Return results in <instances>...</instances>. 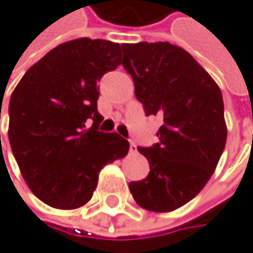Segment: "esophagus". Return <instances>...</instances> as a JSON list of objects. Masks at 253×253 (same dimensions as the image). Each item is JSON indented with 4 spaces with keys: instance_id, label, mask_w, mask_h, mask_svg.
Instances as JSON below:
<instances>
[{
    "instance_id": "34e87169",
    "label": "esophagus",
    "mask_w": 253,
    "mask_h": 253,
    "mask_svg": "<svg viewBox=\"0 0 253 253\" xmlns=\"http://www.w3.org/2000/svg\"><path fill=\"white\" fill-rule=\"evenodd\" d=\"M129 152H137V145L134 142H129Z\"/></svg>"
}]
</instances>
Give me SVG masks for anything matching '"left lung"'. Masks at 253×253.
I'll return each instance as SVG.
<instances>
[{"label":"left lung","instance_id":"left-lung-1","mask_svg":"<svg viewBox=\"0 0 253 253\" xmlns=\"http://www.w3.org/2000/svg\"><path fill=\"white\" fill-rule=\"evenodd\" d=\"M122 49L135 98L146 116L163 118L158 143L137 148L149 161V175L129 182V190L145 210L173 211L205 187L225 149L222 92L190 54L169 42L124 43Z\"/></svg>","mask_w":253,"mask_h":253}]
</instances>
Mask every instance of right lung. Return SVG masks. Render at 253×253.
Listing matches in <instances>:
<instances>
[{"mask_svg": "<svg viewBox=\"0 0 253 253\" xmlns=\"http://www.w3.org/2000/svg\"><path fill=\"white\" fill-rule=\"evenodd\" d=\"M121 55L115 42H65L33 65L11 93V152L30 190L54 208L87 204L99 170L128 154L124 137L98 131V81L121 65Z\"/></svg>", "mask_w": 253, "mask_h": 253, "instance_id": "obj_1", "label": "right lung"}]
</instances>
